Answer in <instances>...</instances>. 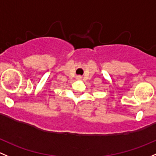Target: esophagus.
I'll return each instance as SVG.
<instances>
[{
    "label": "esophagus",
    "instance_id": "34e87169",
    "mask_svg": "<svg viewBox=\"0 0 156 156\" xmlns=\"http://www.w3.org/2000/svg\"><path fill=\"white\" fill-rule=\"evenodd\" d=\"M78 78H80V76H78Z\"/></svg>",
    "mask_w": 156,
    "mask_h": 156
}]
</instances>
